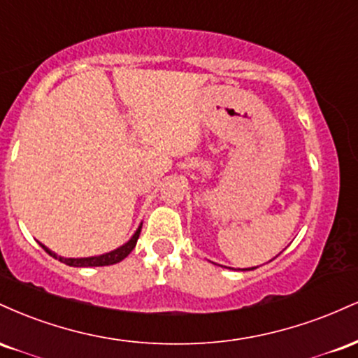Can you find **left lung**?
<instances>
[{"label":"left lung","mask_w":358,"mask_h":358,"mask_svg":"<svg viewBox=\"0 0 358 358\" xmlns=\"http://www.w3.org/2000/svg\"><path fill=\"white\" fill-rule=\"evenodd\" d=\"M252 269H254V268H252Z\"/></svg>","instance_id":"obj_1"}]
</instances>
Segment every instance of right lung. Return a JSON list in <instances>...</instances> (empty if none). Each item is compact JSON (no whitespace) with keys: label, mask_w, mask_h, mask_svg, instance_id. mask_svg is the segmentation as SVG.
<instances>
[{"label":"right lung","mask_w":358,"mask_h":358,"mask_svg":"<svg viewBox=\"0 0 358 358\" xmlns=\"http://www.w3.org/2000/svg\"><path fill=\"white\" fill-rule=\"evenodd\" d=\"M139 232H141V227H139L138 231L134 232V236L131 237V241L126 242L124 245H121V248L116 249V250H110V252H108V254H102V256H96V257H80V259L60 257V256H57L55 252H52L50 249L45 248L43 244H40V245H42V248L45 249V252L50 254L52 257L59 259L60 262H64V264H67V266H73V268H90V266H110V264H116V262H119V261H122V259H124L126 256H129V252L134 249V245H136Z\"/></svg>","instance_id":"1"}]
</instances>
